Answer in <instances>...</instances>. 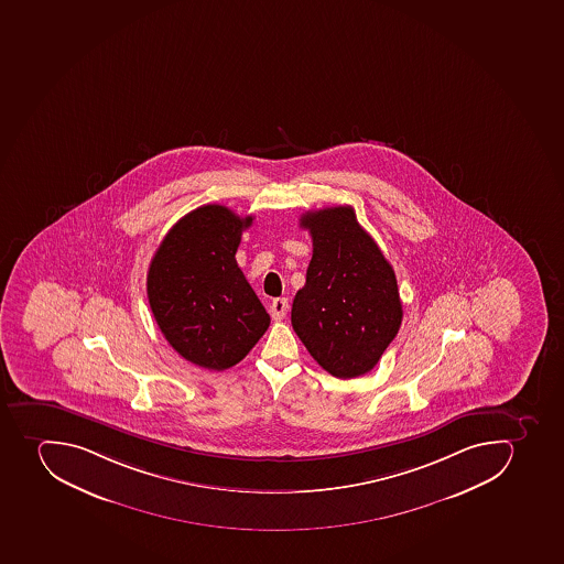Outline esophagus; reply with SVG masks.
<instances>
[{
  "label": "esophagus",
  "mask_w": 564,
  "mask_h": 564,
  "mask_svg": "<svg viewBox=\"0 0 564 564\" xmlns=\"http://www.w3.org/2000/svg\"><path fill=\"white\" fill-rule=\"evenodd\" d=\"M289 303L288 299H275L271 302L270 313L273 319L280 322V319H284L285 314H288Z\"/></svg>",
  "instance_id": "obj_1"
}]
</instances>
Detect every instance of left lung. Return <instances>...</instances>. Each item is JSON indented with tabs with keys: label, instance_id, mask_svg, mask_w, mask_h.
<instances>
[{
	"label": "left lung",
	"instance_id": "8db88e82",
	"mask_svg": "<svg viewBox=\"0 0 564 564\" xmlns=\"http://www.w3.org/2000/svg\"><path fill=\"white\" fill-rule=\"evenodd\" d=\"M300 227L313 237V259L293 300L294 332L337 379L368 373L402 325L393 268L350 205L308 210Z\"/></svg>",
	"mask_w": 564,
	"mask_h": 564
}]
</instances>
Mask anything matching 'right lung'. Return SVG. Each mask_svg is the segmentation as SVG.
<instances>
[{"instance_id":"add662e5","label":"right lung","mask_w":564,"mask_h":564,"mask_svg":"<svg viewBox=\"0 0 564 564\" xmlns=\"http://www.w3.org/2000/svg\"><path fill=\"white\" fill-rule=\"evenodd\" d=\"M251 216L202 205L173 225L148 270V302L162 334L199 368H232L270 327L236 261Z\"/></svg>"}]
</instances>
